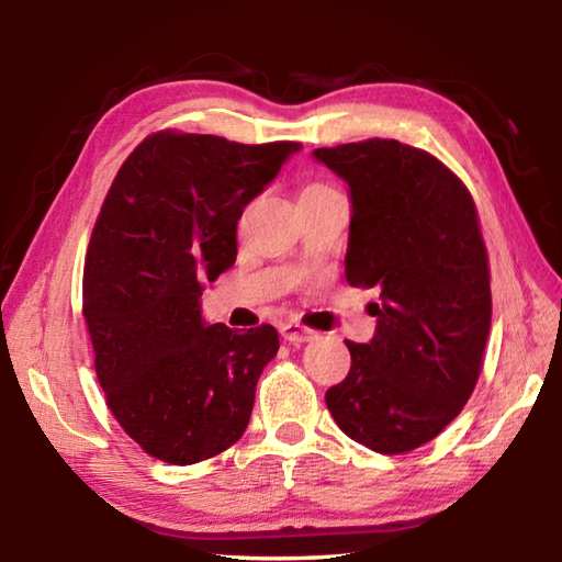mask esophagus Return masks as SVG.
Masks as SVG:
<instances>
[{"label": "esophagus", "mask_w": 562, "mask_h": 562, "mask_svg": "<svg viewBox=\"0 0 562 562\" xmlns=\"http://www.w3.org/2000/svg\"><path fill=\"white\" fill-rule=\"evenodd\" d=\"M280 335L288 341H292V345H302V341L317 339V331L300 325V322H284V325H280Z\"/></svg>", "instance_id": "obj_1"}]
</instances>
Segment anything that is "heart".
<instances>
[{"instance_id": "heart-1", "label": "heart", "mask_w": 562, "mask_h": 562, "mask_svg": "<svg viewBox=\"0 0 562 562\" xmlns=\"http://www.w3.org/2000/svg\"><path fill=\"white\" fill-rule=\"evenodd\" d=\"M315 186H319V183H315ZM307 188H312V186H307Z\"/></svg>"}]
</instances>
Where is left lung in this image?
<instances>
[{"label":"left lung","instance_id":"1","mask_svg":"<svg viewBox=\"0 0 562 562\" xmlns=\"http://www.w3.org/2000/svg\"><path fill=\"white\" fill-rule=\"evenodd\" d=\"M349 183L345 274L379 288L376 335L347 339L351 367L327 389L329 414L376 453L436 439L473 394L491 329V270L463 180L422 148L389 138L317 148Z\"/></svg>","mask_w":562,"mask_h":562}]
</instances>
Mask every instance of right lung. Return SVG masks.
I'll list each match as a JSON object with an SVG mask.
<instances>
[{
  "instance_id": "add662e5",
  "label": "right lung",
  "mask_w": 562,
  "mask_h": 562,
  "mask_svg": "<svg viewBox=\"0 0 562 562\" xmlns=\"http://www.w3.org/2000/svg\"><path fill=\"white\" fill-rule=\"evenodd\" d=\"M300 148L158 131L113 178L83 262V319L111 414L158 461L213 459L247 429L278 329L207 327L201 294L235 265L245 205Z\"/></svg>"
}]
</instances>
